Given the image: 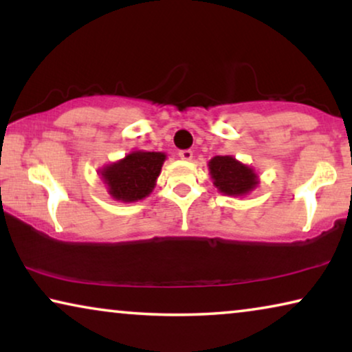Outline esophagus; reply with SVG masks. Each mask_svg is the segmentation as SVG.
I'll use <instances>...</instances> for the list:
<instances>
[{
  "label": "esophagus",
  "mask_w": 352,
  "mask_h": 352,
  "mask_svg": "<svg viewBox=\"0 0 352 352\" xmlns=\"http://www.w3.org/2000/svg\"><path fill=\"white\" fill-rule=\"evenodd\" d=\"M178 156L185 161H191L192 160V151L191 150H180L178 151Z\"/></svg>",
  "instance_id": "1"
}]
</instances>
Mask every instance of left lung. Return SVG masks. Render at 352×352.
<instances>
[{"instance_id":"8db88e82","label":"left lung","mask_w":352,"mask_h":352,"mask_svg":"<svg viewBox=\"0 0 352 352\" xmlns=\"http://www.w3.org/2000/svg\"><path fill=\"white\" fill-rule=\"evenodd\" d=\"M209 169L215 186L230 196L245 195L258 183L254 170L232 156H215L209 162Z\"/></svg>"}]
</instances>
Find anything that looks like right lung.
Here are the masks:
<instances>
[{
    "label": "right lung",
    "mask_w": 352,
    "mask_h": 352,
    "mask_svg": "<svg viewBox=\"0 0 352 352\" xmlns=\"http://www.w3.org/2000/svg\"><path fill=\"white\" fill-rule=\"evenodd\" d=\"M164 160L166 155L162 153H131L120 162L105 167L102 170V178L115 199L124 202L143 199L155 188Z\"/></svg>",
    "instance_id": "1"
}]
</instances>
